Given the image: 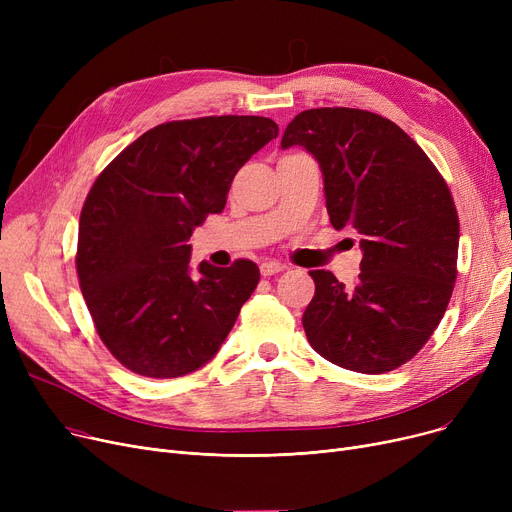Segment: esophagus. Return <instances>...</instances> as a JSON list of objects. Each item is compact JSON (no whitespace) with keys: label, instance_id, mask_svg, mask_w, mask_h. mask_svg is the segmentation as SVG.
Here are the masks:
<instances>
[{"label":"esophagus","instance_id":"34e87169","mask_svg":"<svg viewBox=\"0 0 512 512\" xmlns=\"http://www.w3.org/2000/svg\"><path fill=\"white\" fill-rule=\"evenodd\" d=\"M282 270H286V265H282L278 261H263L261 263V276H274V274H280Z\"/></svg>","mask_w":512,"mask_h":512}]
</instances>
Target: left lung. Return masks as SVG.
I'll return each mask as SVG.
<instances>
[{"mask_svg":"<svg viewBox=\"0 0 512 512\" xmlns=\"http://www.w3.org/2000/svg\"><path fill=\"white\" fill-rule=\"evenodd\" d=\"M294 145L319 164L332 226L355 230L363 251L351 288L309 272L307 340L338 367L392 371L434 334L454 288L459 215L448 184L405 130L365 110H305L284 130L282 149Z\"/></svg>","mask_w":512,"mask_h":512,"instance_id":"left-lung-1","label":"left lung"}]
</instances>
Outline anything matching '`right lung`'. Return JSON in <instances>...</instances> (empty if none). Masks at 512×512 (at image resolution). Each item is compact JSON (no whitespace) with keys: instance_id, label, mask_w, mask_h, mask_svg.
Returning a JSON list of instances; mask_svg holds the SVG:
<instances>
[{"instance_id":"obj_1","label":"right lung","mask_w":512,"mask_h":512,"mask_svg":"<svg viewBox=\"0 0 512 512\" xmlns=\"http://www.w3.org/2000/svg\"><path fill=\"white\" fill-rule=\"evenodd\" d=\"M278 137L261 116L159 124L130 143L87 195L76 272L110 353L145 378H180L209 363L259 282V267L201 261L193 230L220 213L236 172Z\"/></svg>"}]
</instances>
